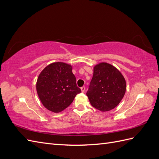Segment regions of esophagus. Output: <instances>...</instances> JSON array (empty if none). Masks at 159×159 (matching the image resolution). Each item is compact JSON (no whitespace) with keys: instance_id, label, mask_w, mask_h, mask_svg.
Instances as JSON below:
<instances>
[{"instance_id":"1","label":"esophagus","mask_w":159,"mask_h":159,"mask_svg":"<svg viewBox=\"0 0 159 159\" xmlns=\"http://www.w3.org/2000/svg\"><path fill=\"white\" fill-rule=\"evenodd\" d=\"M81 92H85V88L84 87V86H83V87L81 88Z\"/></svg>"}]
</instances>
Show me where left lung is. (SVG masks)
Segmentation results:
<instances>
[{"label": "left lung", "mask_w": 159, "mask_h": 159, "mask_svg": "<svg viewBox=\"0 0 159 159\" xmlns=\"http://www.w3.org/2000/svg\"><path fill=\"white\" fill-rule=\"evenodd\" d=\"M126 91V81L115 66L102 62L93 68L87 96L91 105L101 111L116 107Z\"/></svg>", "instance_id": "8db88e82"}]
</instances>
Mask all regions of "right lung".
Listing matches in <instances>:
<instances>
[{
    "instance_id": "right-lung-1",
    "label": "right lung",
    "mask_w": 159,
    "mask_h": 159,
    "mask_svg": "<svg viewBox=\"0 0 159 159\" xmlns=\"http://www.w3.org/2000/svg\"><path fill=\"white\" fill-rule=\"evenodd\" d=\"M36 91L43 105L54 113H60L73 102L81 89L77 87L72 66L64 62L47 66L38 76Z\"/></svg>"
}]
</instances>
